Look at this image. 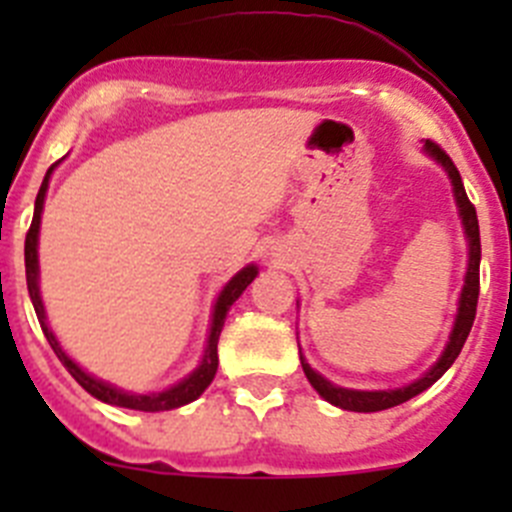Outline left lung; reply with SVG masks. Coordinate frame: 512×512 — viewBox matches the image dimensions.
Wrapping results in <instances>:
<instances>
[{
	"mask_svg": "<svg viewBox=\"0 0 512 512\" xmlns=\"http://www.w3.org/2000/svg\"><path fill=\"white\" fill-rule=\"evenodd\" d=\"M423 151L436 161V164L443 166V171L449 174L451 189H454V200L456 210H459L461 228H464V238H467V274H464V287H461L459 295V307H456V318L454 328L449 333V341L443 346L441 356L436 359V364L428 369L425 374H420L415 382L405 384V387H395V390H348V387H338L330 379H325L323 374L315 372L310 364L305 361L300 351L302 361V372H305L307 382L315 387L320 397L330 405H336L341 410H351V413H379V410L395 408V405H402L408 402L410 397L420 395L423 390H428L431 384H436L438 379L446 374L451 364L456 361V356L461 354V346L467 341L469 330H472L474 315H477V297H479V259H482V246H479V223H477V210L469 202L467 192H464V184H461V176L456 171L454 161H451L436 143L425 140Z\"/></svg>",
	"mask_w": 512,
	"mask_h": 512,
	"instance_id": "left-lung-1",
	"label": "left lung"
}]
</instances>
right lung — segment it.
Listing matches in <instances>:
<instances>
[{
    "instance_id": "right-lung-1",
    "label": "right lung",
    "mask_w": 512,
    "mask_h": 512,
    "mask_svg": "<svg viewBox=\"0 0 512 512\" xmlns=\"http://www.w3.org/2000/svg\"><path fill=\"white\" fill-rule=\"evenodd\" d=\"M63 161V158H61ZM61 161L51 166V169L45 171V179L40 184V192L35 197V212H33V225L27 230L25 238V277H27V292H30V300H33L35 315H38V323L43 328L45 338L51 343L53 354L58 356L66 369H69L71 377L84 387L92 397L97 400L107 402V405H117V408H130V410H143V413H161V410H174L182 408V405H189L194 402L202 392L210 387V382L215 379L217 372V341H220V330H223L225 318H228V310L238 297L243 295V289L256 279L259 274V266L248 264L243 266L235 277L228 279L223 289H220V295H217L215 305H212V320H210V333H207V346L205 354H202V361L197 364L192 374H187L184 379H179L176 384L166 387L161 392H146V395H140V392H128L120 390L115 384L104 382V379L94 377V374L84 372L74 359H71L66 351H63L61 341L56 338V333L51 330V323H48V315H45V305L43 297H40V264H38V238H40V215H43V205H45V192H48V182H51V174Z\"/></svg>"
}]
</instances>
